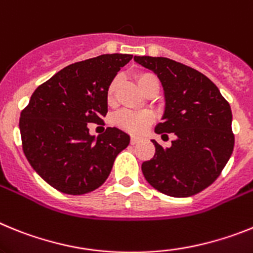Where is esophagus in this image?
Segmentation results:
<instances>
[{"instance_id":"esophagus-1","label":"esophagus","mask_w":253,"mask_h":253,"mask_svg":"<svg viewBox=\"0 0 253 253\" xmlns=\"http://www.w3.org/2000/svg\"><path fill=\"white\" fill-rule=\"evenodd\" d=\"M131 145H136L137 142H139V139H136V137H131Z\"/></svg>"}]
</instances>
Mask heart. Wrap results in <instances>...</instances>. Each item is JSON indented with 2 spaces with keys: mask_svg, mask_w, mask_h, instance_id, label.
Here are the masks:
<instances>
[{
  "mask_svg": "<svg viewBox=\"0 0 253 253\" xmlns=\"http://www.w3.org/2000/svg\"><path fill=\"white\" fill-rule=\"evenodd\" d=\"M135 80L141 89L142 93H146L151 85L157 84L158 80L150 72H139L135 75ZM120 79L114 78L107 87V102L108 104H114L116 102V91H117ZM154 122V114L151 112H133L122 111L114 117V124L126 132L135 136L144 135L150 125Z\"/></svg>",
  "mask_w": 253,
  "mask_h": 253,
  "instance_id": "1",
  "label": "heart"
}]
</instances>
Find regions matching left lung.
I'll use <instances>...</instances> for the list:
<instances>
[{
  "label": "left lung",
  "instance_id": "1",
  "mask_svg": "<svg viewBox=\"0 0 253 253\" xmlns=\"http://www.w3.org/2000/svg\"><path fill=\"white\" fill-rule=\"evenodd\" d=\"M135 61L155 72L163 85L166 111L155 132L177 136L168 149L153 140L155 154L142 163V174L164 195H196L218 178L233 153L229 103L210 79L190 66L166 57L135 56Z\"/></svg>",
  "mask_w": 253,
  "mask_h": 253
}]
</instances>
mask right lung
<instances>
[{
  "label": "right lung",
  "instance_id": "right-lung-1",
  "mask_svg": "<svg viewBox=\"0 0 253 253\" xmlns=\"http://www.w3.org/2000/svg\"><path fill=\"white\" fill-rule=\"evenodd\" d=\"M131 54H102L72 63L39 85L20 114L26 159L48 184L84 195L108 178L114 159L129 144L126 132L108 127L90 136L87 124L102 125L108 112L107 87Z\"/></svg>",
  "mask_w": 253,
  "mask_h": 253
}]
</instances>
